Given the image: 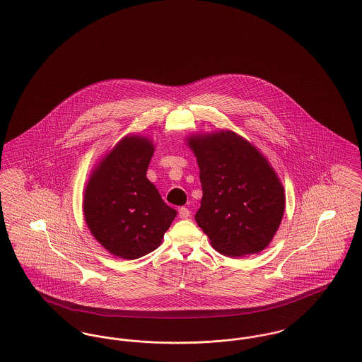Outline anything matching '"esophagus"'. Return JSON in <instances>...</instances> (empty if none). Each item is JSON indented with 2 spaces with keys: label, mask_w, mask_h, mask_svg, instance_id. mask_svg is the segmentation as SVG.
Instances as JSON below:
<instances>
[{
  "label": "esophagus",
  "mask_w": 362,
  "mask_h": 362,
  "mask_svg": "<svg viewBox=\"0 0 362 362\" xmlns=\"http://www.w3.org/2000/svg\"><path fill=\"white\" fill-rule=\"evenodd\" d=\"M189 216H191V211L187 207H180L179 209V217L180 218H189Z\"/></svg>",
  "instance_id": "1"
}]
</instances>
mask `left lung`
Listing matches in <instances>:
<instances>
[{
	"instance_id": "8db88e82",
	"label": "left lung",
	"mask_w": 362,
	"mask_h": 362,
	"mask_svg": "<svg viewBox=\"0 0 362 362\" xmlns=\"http://www.w3.org/2000/svg\"><path fill=\"white\" fill-rule=\"evenodd\" d=\"M202 185L197 224L226 257L258 254L276 235L285 210L276 173L248 141L233 132L189 138Z\"/></svg>"
}]
</instances>
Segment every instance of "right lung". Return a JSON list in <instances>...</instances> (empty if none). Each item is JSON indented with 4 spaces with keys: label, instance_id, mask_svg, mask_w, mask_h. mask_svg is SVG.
<instances>
[{
    "label": "right lung",
    "instance_id": "right-lung-1",
    "mask_svg": "<svg viewBox=\"0 0 362 362\" xmlns=\"http://www.w3.org/2000/svg\"><path fill=\"white\" fill-rule=\"evenodd\" d=\"M152 156L149 139L123 138L86 186L88 228L107 251L119 258L137 259L155 251L176 217V210L161 199L146 177Z\"/></svg>",
    "mask_w": 362,
    "mask_h": 362
}]
</instances>
